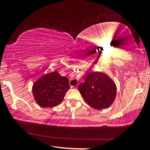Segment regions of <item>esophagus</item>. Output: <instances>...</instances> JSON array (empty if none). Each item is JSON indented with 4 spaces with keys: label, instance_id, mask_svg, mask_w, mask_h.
Returning a JSON list of instances; mask_svg holds the SVG:
<instances>
[{
    "label": "esophagus",
    "instance_id": "1",
    "mask_svg": "<svg viewBox=\"0 0 150 150\" xmlns=\"http://www.w3.org/2000/svg\"><path fill=\"white\" fill-rule=\"evenodd\" d=\"M78 85H75V86H72V87L75 88H78Z\"/></svg>",
    "mask_w": 150,
    "mask_h": 150
}]
</instances>
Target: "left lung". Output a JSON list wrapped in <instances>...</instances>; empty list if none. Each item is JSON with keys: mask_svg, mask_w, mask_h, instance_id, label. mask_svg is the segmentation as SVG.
<instances>
[{"mask_svg": "<svg viewBox=\"0 0 150 150\" xmlns=\"http://www.w3.org/2000/svg\"><path fill=\"white\" fill-rule=\"evenodd\" d=\"M78 90L85 102L96 110L110 107L116 96L115 83L103 72H88Z\"/></svg>", "mask_w": 150, "mask_h": 150, "instance_id": "obj_1", "label": "left lung"}]
</instances>
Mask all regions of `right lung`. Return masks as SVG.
Wrapping results in <instances>:
<instances>
[{
  "mask_svg": "<svg viewBox=\"0 0 150 150\" xmlns=\"http://www.w3.org/2000/svg\"><path fill=\"white\" fill-rule=\"evenodd\" d=\"M70 88L69 80L58 72L43 75L34 83L33 93L38 104L43 107H54L62 103Z\"/></svg>",
  "mask_w": 150,
  "mask_h": 150,
  "instance_id": "right-lung-1",
  "label": "right lung"
}]
</instances>
